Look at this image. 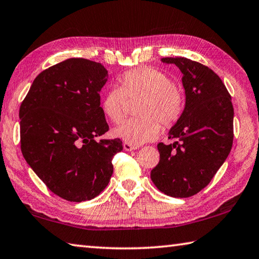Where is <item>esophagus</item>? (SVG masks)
<instances>
[{
	"mask_svg": "<svg viewBox=\"0 0 259 259\" xmlns=\"http://www.w3.org/2000/svg\"><path fill=\"white\" fill-rule=\"evenodd\" d=\"M123 148L125 151H135V150H137L138 148V146H136V145H131V144H129V143H126V142H124L123 143Z\"/></svg>",
	"mask_w": 259,
	"mask_h": 259,
	"instance_id": "1",
	"label": "esophagus"
}]
</instances>
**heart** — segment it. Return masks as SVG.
<instances>
[{
    "instance_id": "heart-1",
    "label": "heart",
    "mask_w": 259,
    "mask_h": 259,
    "mask_svg": "<svg viewBox=\"0 0 259 259\" xmlns=\"http://www.w3.org/2000/svg\"><path fill=\"white\" fill-rule=\"evenodd\" d=\"M126 99L139 100V119L125 121L112 130L113 137L131 145H142L160 135V124L170 128L181 119L185 108V95L165 73L154 67H139L120 77V87L105 93L100 103L106 119L117 123L123 119Z\"/></svg>"
}]
</instances>
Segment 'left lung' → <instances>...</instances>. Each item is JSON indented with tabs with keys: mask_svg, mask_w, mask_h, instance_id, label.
Here are the masks:
<instances>
[{
	"mask_svg": "<svg viewBox=\"0 0 259 259\" xmlns=\"http://www.w3.org/2000/svg\"><path fill=\"white\" fill-rule=\"evenodd\" d=\"M183 74L185 108L169 130L172 144H157L160 161L151 171L154 185L172 198L199 193L229 156L233 144L234 109L226 87L216 73L187 58H162Z\"/></svg>",
	"mask_w": 259,
	"mask_h": 259,
	"instance_id": "1",
	"label": "left lung"
}]
</instances>
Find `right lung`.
Listing matches in <instances>:
<instances>
[{
	"instance_id": "add662e5",
	"label": "right lung",
	"mask_w": 259,
	"mask_h": 259,
	"mask_svg": "<svg viewBox=\"0 0 259 259\" xmlns=\"http://www.w3.org/2000/svg\"><path fill=\"white\" fill-rule=\"evenodd\" d=\"M108 78L100 63L71 58L38 74L19 109L21 153L51 192L73 202L108 185L119 139L108 131L99 93Z\"/></svg>"
}]
</instances>
